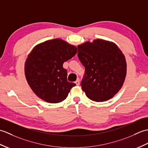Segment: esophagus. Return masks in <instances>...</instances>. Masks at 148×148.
Masks as SVG:
<instances>
[{
  "label": "esophagus",
  "instance_id": "34e87169",
  "mask_svg": "<svg viewBox=\"0 0 148 148\" xmlns=\"http://www.w3.org/2000/svg\"><path fill=\"white\" fill-rule=\"evenodd\" d=\"M75 83L76 84V85H77V86H79V83H80V80H79V78H77V80L76 81V82H75Z\"/></svg>",
  "mask_w": 148,
  "mask_h": 148
}]
</instances>
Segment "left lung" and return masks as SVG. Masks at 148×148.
<instances>
[{"label":"left lung","instance_id":"obj_1","mask_svg":"<svg viewBox=\"0 0 148 148\" xmlns=\"http://www.w3.org/2000/svg\"><path fill=\"white\" fill-rule=\"evenodd\" d=\"M77 56L85 68L81 88L88 99L103 102L121 88L127 75V63L117 45L109 40L94 39L77 46Z\"/></svg>","mask_w":148,"mask_h":148}]
</instances>
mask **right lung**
<instances>
[{
  "label": "right lung",
  "instance_id": "add662e5",
  "mask_svg": "<svg viewBox=\"0 0 148 148\" xmlns=\"http://www.w3.org/2000/svg\"><path fill=\"white\" fill-rule=\"evenodd\" d=\"M77 48L61 39L37 45L25 63V75L36 95L49 103L64 100L76 84L67 81L63 64L76 54Z\"/></svg>",
  "mask_w": 148,
  "mask_h": 148
}]
</instances>
